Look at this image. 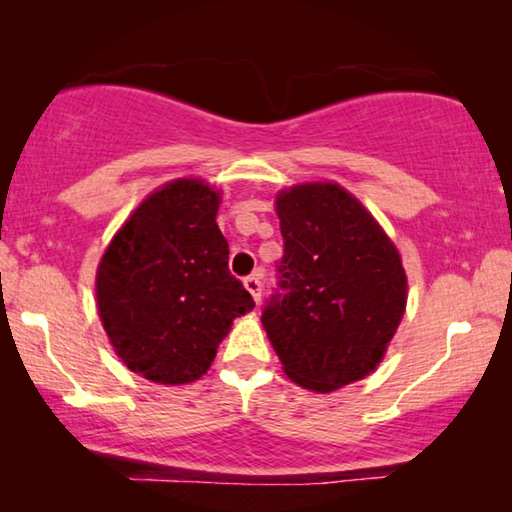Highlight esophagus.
Wrapping results in <instances>:
<instances>
[{"label":"esophagus","mask_w":512,"mask_h":512,"mask_svg":"<svg viewBox=\"0 0 512 512\" xmlns=\"http://www.w3.org/2000/svg\"><path fill=\"white\" fill-rule=\"evenodd\" d=\"M244 287H246V291L250 293V296H253V300H255V302L262 300V282H259V275H250V277H246V280H244Z\"/></svg>","instance_id":"34e87169"}]
</instances>
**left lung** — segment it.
Returning a JSON list of instances; mask_svg holds the SVG:
<instances>
[{"instance_id":"obj_1","label":"left lung","mask_w":512,"mask_h":512,"mask_svg":"<svg viewBox=\"0 0 512 512\" xmlns=\"http://www.w3.org/2000/svg\"><path fill=\"white\" fill-rule=\"evenodd\" d=\"M282 287L262 314L291 381L314 393L375 372L400 327L409 280L402 255L357 196L339 183L280 189Z\"/></svg>"}]
</instances>
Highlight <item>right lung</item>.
Wrapping results in <instances>:
<instances>
[{
	"label": "right lung",
	"instance_id": "1",
	"mask_svg": "<svg viewBox=\"0 0 512 512\" xmlns=\"http://www.w3.org/2000/svg\"><path fill=\"white\" fill-rule=\"evenodd\" d=\"M221 192L203 178L155 189L103 250L97 309L128 370L164 386L210 370L232 320L255 302L228 271V241L216 225Z\"/></svg>",
	"mask_w": 512,
	"mask_h": 512
}]
</instances>
